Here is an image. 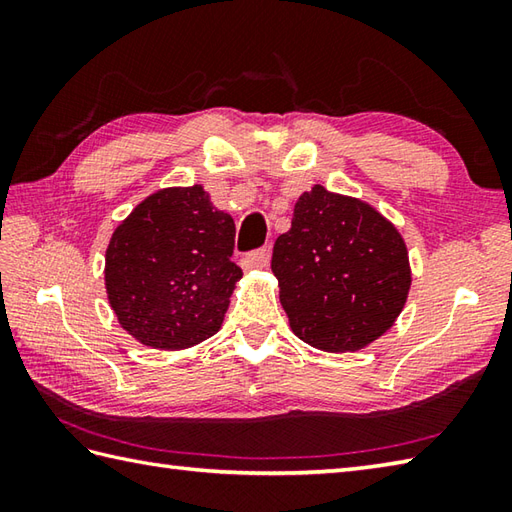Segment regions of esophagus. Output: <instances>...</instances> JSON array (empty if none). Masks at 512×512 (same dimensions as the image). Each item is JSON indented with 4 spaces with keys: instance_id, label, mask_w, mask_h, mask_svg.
I'll list each match as a JSON object with an SVG mask.
<instances>
[{
    "instance_id": "obj_1",
    "label": "esophagus",
    "mask_w": 512,
    "mask_h": 512,
    "mask_svg": "<svg viewBox=\"0 0 512 512\" xmlns=\"http://www.w3.org/2000/svg\"><path fill=\"white\" fill-rule=\"evenodd\" d=\"M242 268L244 270H259V268H266L268 264V250L266 248H259V250H253V253H248L242 257Z\"/></svg>"
}]
</instances>
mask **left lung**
Returning a JSON list of instances; mask_svg holds the SVG:
<instances>
[{
	"instance_id": "8db88e82",
	"label": "left lung",
	"mask_w": 512,
	"mask_h": 512,
	"mask_svg": "<svg viewBox=\"0 0 512 512\" xmlns=\"http://www.w3.org/2000/svg\"><path fill=\"white\" fill-rule=\"evenodd\" d=\"M270 266L292 332L323 352H356L380 339L411 288L398 228L372 204L321 184L299 195Z\"/></svg>"
}]
</instances>
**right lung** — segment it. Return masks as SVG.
<instances>
[{
  "label": "right lung",
  "instance_id": "1",
  "mask_svg": "<svg viewBox=\"0 0 512 512\" xmlns=\"http://www.w3.org/2000/svg\"><path fill=\"white\" fill-rule=\"evenodd\" d=\"M235 222L202 184L167 187L136 204L105 250L107 301L147 347L187 350L220 332L242 268L231 262Z\"/></svg>",
  "mask_w": 512,
  "mask_h": 512
}]
</instances>
